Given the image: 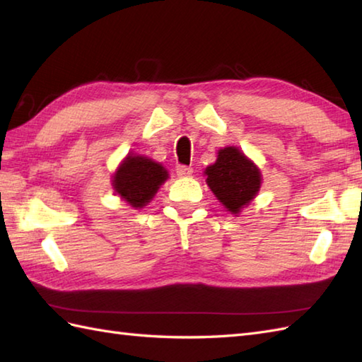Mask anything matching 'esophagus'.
<instances>
[{"mask_svg":"<svg viewBox=\"0 0 362 362\" xmlns=\"http://www.w3.org/2000/svg\"><path fill=\"white\" fill-rule=\"evenodd\" d=\"M175 173H177V175H179V177H188V175L193 174V168L185 166V165H179V166H177V169H175Z\"/></svg>","mask_w":362,"mask_h":362,"instance_id":"esophagus-1","label":"esophagus"}]
</instances>
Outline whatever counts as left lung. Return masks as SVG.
<instances>
[{
  "label": "left lung",
  "mask_w": 362,
  "mask_h": 362,
  "mask_svg": "<svg viewBox=\"0 0 362 362\" xmlns=\"http://www.w3.org/2000/svg\"><path fill=\"white\" fill-rule=\"evenodd\" d=\"M205 175L219 202L233 214L255 197L261 185L258 168L236 148L221 149L216 163L205 169Z\"/></svg>",
  "instance_id": "left-lung-1"
}]
</instances>
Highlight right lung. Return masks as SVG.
Wrapping results in <instances>:
<instances>
[{
    "mask_svg": "<svg viewBox=\"0 0 362 362\" xmlns=\"http://www.w3.org/2000/svg\"><path fill=\"white\" fill-rule=\"evenodd\" d=\"M168 179L166 169L151 158L129 156L113 175V188L134 209H141Z\"/></svg>",
    "mask_w": 362,
    "mask_h": 362,
    "instance_id": "add662e5",
    "label": "right lung"
}]
</instances>
